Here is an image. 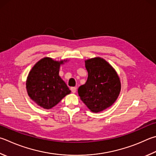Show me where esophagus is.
I'll use <instances>...</instances> for the list:
<instances>
[{
	"mask_svg": "<svg viewBox=\"0 0 156 156\" xmlns=\"http://www.w3.org/2000/svg\"><path fill=\"white\" fill-rule=\"evenodd\" d=\"M76 89H77V88L75 87L71 88V90H72V92L73 93H75L76 92Z\"/></svg>",
	"mask_w": 156,
	"mask_h": 156,
	"instance_id": "34e87169",
	"label": "esophagus"
}]
</instances>
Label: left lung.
I'll list each match as a JSON object with an SVG mask.
<instances>
[{
  "label": "left lung",
  "mask_w": 156,
  "mask_h": 156,
  "mask_svg": "<svg viewBox=\"0 0 156 156\" xmlns=\"http://www.w3.org/2000/svg\"><path fill=\"white\" fill-rule=\"evenodd\" d=\"M84 62L88 78L86 83L78 88V95L90 111L100 112L111 106L119 95V76L102 58L95 57Z\"/></svg>",
  "instance_id": "8db88e82"
}]
</instances>
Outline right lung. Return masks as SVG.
<instances>
[{"mask_svg":"<svg viewBox=\"0 0 156 156\" xmlns=\"http://www.w3.org/2000/svg\"><path fill=\"white\" fill-rule=\"evenodd\" d=\"M67 60L55 61L44 57L37 62L29 73L26 88L29 98L44 109H51L71 90L59 76L61 65Z\"/></svg>","mask_w":156,"mask_h":156,"instance_id":"obj_1","label":"right lung"}]
</instances>
